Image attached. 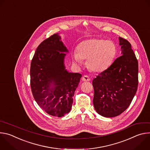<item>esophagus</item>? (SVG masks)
I'll use <instances>...</instances> for the list:
<instances>
[{
	"label": "esophagus",
	"instance_id": "1",
	"mask_svg": "<svg viewBox=\"0 0 150 150\" xmlns=\"http://www.w3.org/2000/svg\"><path fill=\"white\" fill-rule=\"evenodd\" d=\"M90 79H90V76H88V75H84L82 78V80L83 81H90Z\"/></svg>",
	"mask_w": 150,
	"mask_h": 150
}]
</instances>
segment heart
<instances>
[{
  "mask_svg": "<svg viewBox=\"0 0 150 150\" xmlns=\"http://www.w3.org/2000/svg\"><path fill=\"white\" fill-rule=\"evenodd\" d=\"M117 48L114 42L104 39H90L81 42L74 59L78 64L87 60L88 68L94 72H102L109 68L114 62Z\"/></svg>",
  "mask_w": 150,
  "mask_h": 150,
  "instance_id": "1",
  "label": "heart"
}]
</instances>
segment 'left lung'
Segmentation results:
<instances>
[{
	"label": "left lung",
	"instance_id": "1",
	"mask_svg": "<svg viewBox=\"0 0 150 150\" xmlns=\"http://www.w3.org/2000/svg\"><path fill=\"white\" fill-rule=\"evenodd\" d=\"M121 55L93 81V104L102 116L122 113L132 102L138 84V62L130 42L119 37Z\"/></svg>",
	"mask_w": 150,
	"mask_h": 150
}]
</instances>
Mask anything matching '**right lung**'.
Returning <instances> with one entry per match:
<instances>
[{
  "instance_id": "right-lung-1",
  "label": "right lung",
  "mask_w": 150,
  "mask_h": 150,
  "mask_svg": "<svg viewBox=\"0 0 150 150\" xmlns=\"http://www.w3.org/2000/svg\"><path fill=\"white\" fill-rule=\"evenodd\" d=\"M68 53L59 34L45 40L38 46L31 63V88L40 108L50 115L68 113L82 75L69 72L64 60Z\"/></svg>"
}]
</instances>
